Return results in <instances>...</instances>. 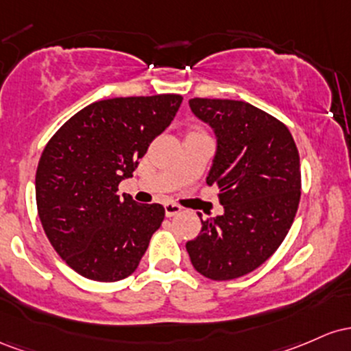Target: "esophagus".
<instances>
[{
  "label": "esophagus",
  "mask_w": 351,
  "mask_h": 351,
  "mask_svg": "<svg viewBox=\"0 0 351 351\" xmlns=\"http://www.w3.org/2000/svg\"><path fill=\"white\" fill-rule=\"evenodd\" d=\"M164 210H165V215H167V217H174V215L182 212V207L177 206V204H174V202H165Z\"/></svg>",
  "instance_id": "esophagus-1"
}]
</instances>
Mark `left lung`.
Returning a JSON list of instances; mask_svg holds the SVG:
<instances>
[{"mask_svg": "<svg viewBox=\"0 0 351 351\" xmlns=\"http://www.w3.org/2000/svg\"><path fill=\"white\" fill-rule=\"evenodd\" d=\"M215 134L207 184H217L223 214L202 220L186 249L210 280H234L261 267L289 234L300 202V156L285 124L243 101H189Z\"/></svg>", "mask_w": 351, "mask_h": 351, "instance_id": "obj_1", "label": "left lung"}]
</instances>
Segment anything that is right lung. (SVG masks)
I'll list each match as a JSON object with an SVG mask.
<instances>
[{"label": "right lung", "instance_id": "add662e5", "mask_svg": "<svg viewBox=\"0 0 351 351\" xmlns=\"http://www.w3.org/2000/svg\"><path fill=\"white\" fill-rule=\"evenodd\" d=\"M179 94L114 97L81 109L51 137L36 171L46 237L74 271L97 282L129 277L164 220L160 204L117 195L149 144L174 121Z\"/></svg>", "mask_w": 351, "mask_h": 351}]
</instances>
